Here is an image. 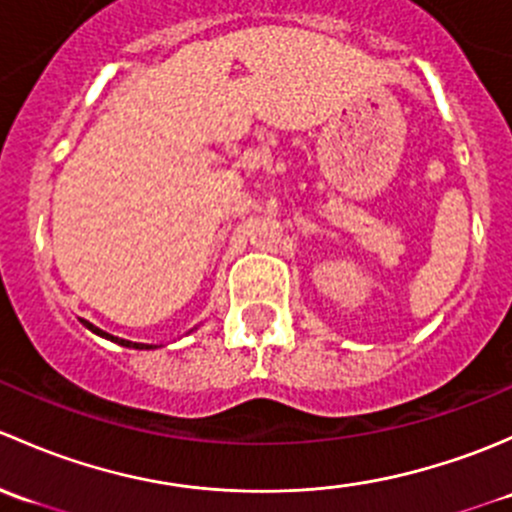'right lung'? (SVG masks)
Returning <instances> with one entry per match:
<instances>
[{
	"mask_svg": "<svg viewBox=\"0 0 512 512\" xmlns=\"http://www.w3.org/2000/svg\"><path fill=\"white\" fill-rule=\"evenodd\" d=\"M81 323L86 325V328L91 330V333L105 337V340H110V342H118V345H123V347H133V350H152V347H157V345H145V342H130V340H123V337H113L110 333H105V330L96 328V325H93V323H88V320H81Z\"/></svg>",
	"mask_w": 512,
	"mask_h": 512,
	"instance_id": "right-lung-1",
	"label": "right lung"
}]
</instances>
